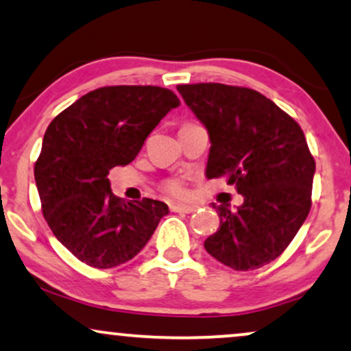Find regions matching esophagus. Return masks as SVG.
I'll list each match as a JSON object with an SVG mask.
<instances>
[{
	"label": "esophagus",
	"mask_w": 351,
	"mask_h": 351,
	"mask_svg": "<svg viewBox=\"0 0 351 351\" xmlns=\"http://www.w3.org/2000/svg\"><path fill=\"white\" fill-rule=\"evenodd\" d=\"M195 209H197V206H193V204H171V211L174 213H185V215H190Z\"/></svg>",
	"instance_id": "34e87169"
}]
</instances>
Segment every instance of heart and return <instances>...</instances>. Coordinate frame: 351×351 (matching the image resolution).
<instances>
[{
  "label": "heart",
  "mask_w": 351,
  "mask_h": 351,
  "mask_svg": "<svg viewBox=\"0 0 351 351\" xmlns=\"http://www.w3.org/2000/svg\"><path fill=\"white\" fill-rule=\"evenodd\" d=\"M165 189L167 193L174 195V197H182L185 193V185L180 179H169L165 184Z\"/></svg>",
  "instance_id": "obj_1"
}]
</instances>
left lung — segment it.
<instances>
[{"label":"left lung","instance_id":"8db88e82","mask_svg":"<svg viewBox=\"0 0 351 351\" xmlns=\"http://www.w3.org/2000/svg\"><path fill=\"white\" fill-rule=\"evenodd\" d=\"M177 90L209 134L206 177H226L243 197L237 209L213 204L221 222L204 248L235 271L274 261L311 209L316 162L302 127L256 90L224 84Z\"/></svg>","mask_w":351,"mask_h":351}]
</instances>
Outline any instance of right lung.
<instances>
[{
	"label": "right lung",
	"mask_w": 351,
	"mask_h": 351,
	"mask_svg": "<svg viewBox=\"0 0 351 351\" xmlns=\"http://www.w3.org/2000/svg\"><path fill=\"white\" fill-rule=\"evenodd\" d=\"M174 92L153 85L101 86L51 121L34 174L45 221L85 265L109 269L140 253L166 203L125 202L111 192L112 167L135 159L147 136L171 109Z\"/></svg>",
	"instance_id": "add662e5"
}]
</instances>
